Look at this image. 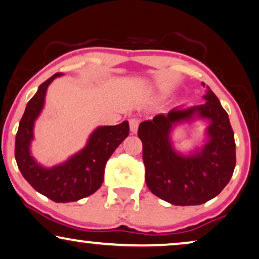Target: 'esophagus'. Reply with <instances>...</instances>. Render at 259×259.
Wrapping results in <instances>:
<instances>
[{
  "label": "esophagus",
  "mask_w": 259,
  "mask_h": 259,
  "mask_svg": "<svg viewBox=\"0 0 259 259\" xmlns=\"http://www.w3.org/2000/svg\"><path fill=\"white\" fill-rule=\"evenodd\" d=\"M140 119L139 118H130L129 119V125H130V132L132 134H136L137 129H139Z\"/></svg>",
  "instance_id": "1"
}]
</instances>
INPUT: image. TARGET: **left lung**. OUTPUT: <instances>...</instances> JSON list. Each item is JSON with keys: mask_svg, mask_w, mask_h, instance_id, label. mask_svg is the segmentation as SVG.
Segmentation results:
<instances>
[{"mask_svg": "<svg viewBox=\"0 0 259 259\" xmlns=\"http://www.w3.org/2000/svg\"><path fill=\"white\" fill-rule=\"evenodd\" d=\"M204 87V83H202ZM203 105L173 109L156 114L139 126L146 184L154 195L175 205H198L214 198L228 184L235 167V142L228 114L214 92L207 87ZM194 116L211 120L209 140L189 156L172 148L171 126Z\"/></svg>", "mask_w": 259, "mask_h": 259, "instance_id": "8db88e82", "label": "left lung"}]
</instances>
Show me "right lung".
Segmentation results:
<instances>
[{"instance_id": "obj_1", "label": "right lung", "mask_w": 259, "mask_h": 259, "mask_svg": "<svg viewBox=\"0 0 259 259\" xmlns=\"http://www.w3.org/2000/svg\"><path fill=\"white\" fill-rule=\"evenodd\" d=\"M55 74L39 86L27 103L15 139V160L24 178L35 191L57 203L75 202L97 191L104 182L105 165L112 153L129 135V123L99 126L92 133L83 149L51 168L42 167L29 152L35 119L44 106L47 90Z\"/></svg>"}]
</instances>
